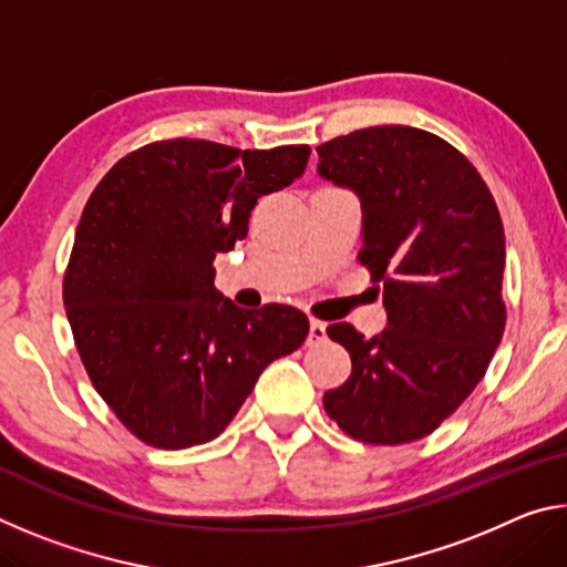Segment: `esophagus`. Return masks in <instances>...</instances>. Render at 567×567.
<instances>
[{"label":"esophagus","mask_w":567,"mask_h":567,"mask_svg":"<svg viewBox=\"0 0 567 567\" xmlns=\"http://www.w3.org/2000/svg\"><path fill=\"white\" fill-rule=\"evenodd\" d=\"M328 340V324L320 320H310V334H307V344H320Z\"/></svg>","instance_id":"esophagus-1"}]
</instances>
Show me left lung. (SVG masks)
Here are the masks:
<instances>
[{"instance_id":"left-lung-1","label":"left lung","mask_w":567,"mask_h":567,"mask_svg":"<svg viewBox=\"0 0 567 567\" xmlns=\"http://www.w3.org/2000/svg\"><path fill=\"white\" fill-rule=\"evenodd\" d=\"M318 155L320 177L360 197L358 257L388 312L370 340L348 322L330 324L352 372L322 405L362 443H412L463 405L501 344L503 219L463 152L425 130H358Z\"/></svg>"}]
</instances>
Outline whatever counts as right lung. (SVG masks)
<instances>
[{"mask_svg": "<svg viewBox=\"0 0 567 567\" xmlns=\"http://www.w3.org/2000/svg\"><path fill=\"white\" fill-rule=\"evenodd\" d=\"M307 157V145L162 140L94 187L64 272V310L94 390L142 443L215 440L267 364L305 342V312L243 310L215 287L213 262L247 237L257 199L292 185Z\"/></svg>", "mask_w": 567, "mask_h": 567, "instance_id": "1", "label": "right lung"}]
</instances>
